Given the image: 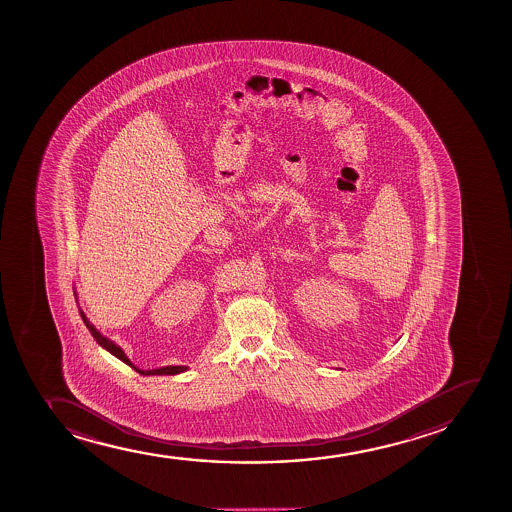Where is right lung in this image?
<instances>
[{"label": "right lung", "mask_w": 512, "mask_h": 512, "mask_svg": "<svg viewBox=\"0 0 512 512\" xmlns=\"http://www.w3.org/2000/svg\"><path fill=\"white\" fill-rule=\"evenodd\" d=\"M75 299H77V292H75ZM80 309V307H78ZM80 316H82L83 323L85 326L89 328L90 333L94 336V340L99 343L100 347L106 348L107 352L112 353L114 357H118L119 360H123L124 364L130 365L133 367L136 372H140L141 376H176V374H181V372L188 371V367L186 365H165V367H160V369H148V371H141L138 369L136 365L131 364V360L126 357V353L123 352V348L118 347L114 341L109 340L104 335H100L99 331L95 329L94 324L90 323L87 316L83 314L82 309H80Z\"/></svg>", "instance_id": "add662e5"}]
</instances>
